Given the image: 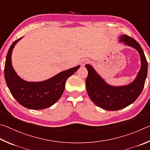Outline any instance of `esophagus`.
<instances>
[{
  "instance_id": "esophagus-1",
  "label": "esophagus",
  "mask_w": 150,
  "mask_h": 150,
  "mask_svg": "<svg viewBox=\"0 0 150 150\" xmlns=\"http://www.w3.org/2000/svg\"><path fill=\"white\" fill-rule=\"evenodd\" d=\"M89 62H90V60H89L88 59H83L82 61H81L80 64H81V65H82V67H84L85 64H87V63H88Z\"/></svg>"
}]
</instances>
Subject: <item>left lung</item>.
<instances>
[{
  "label": "left lung",
  "instance_id": "obj_1",
  "mask_svg": "<svg viewBox=\"0 0 150 150\" xmlns=\"http://www.w3.org/2000/svg\"><path fill=\"white\" fill-rule=\"evenodd\" d=\"M119 42L135 49L140 54L141 67L132 82L125 86L110 85L92 66L85 65L88 71L86 88L89 97L97 106L108 111H117L134 103L143 90L148 74V62L140 44L127 35L119 37Z\"/></svg>",
  "mask_w": 150,
  "mask_h": 150
}]
</instances>
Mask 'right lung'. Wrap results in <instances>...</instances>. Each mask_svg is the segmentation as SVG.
Instances as JSON below:
<instances>
[{"mask_svg":"<svg viewBox=\"0 0 150 150\" xmlns=\"http://www.w3.org/2000/svg\"><path fill=\"white\" fill-rule=\"evenodd\" d=\"M23 37L16 40L8 51L4 66V78L10 93L18 103L33 110L46 109L54 105L64 92L66 81L74 74L80 65L58 73L41 82H28L20 78L12 64L14 47Z\"/></svg>","mask_w":150,"mask_h":150,"instance_id":"obj_1","label":"right lung"}]
</instances>
